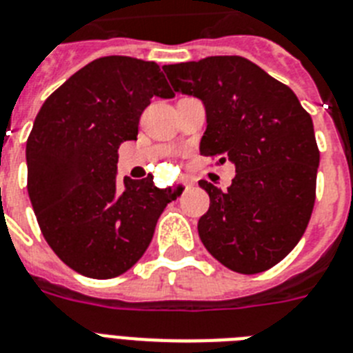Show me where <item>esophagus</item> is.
<instances>
[{
	"instance_id": "esophagus-1",
	"label": "esophagus",
	"mask_w": 353,
	"mask_h": 353,
	"mask_svg": "<svg viewBox=\"0 0 353 353\" xmlns=\"http://www.w3.org/2000/svg\"><path fill=\"white\" fill-rule=\"evenodd\" d=\"M183 185H185V188L188 190V188H192V186H194V183H192L190 179H183Z\"/></svg>"
}]
</instances>
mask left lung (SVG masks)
I'll use <instances>...</instances> for the list:
<instances>
[{"mask_svg":"<svg viewBox=\"0 0 353 353\" xmlns=\"http://www.w3.org/2000/svg\"><path fill=\"white\" fill-rule=\"evenodd\" d=\"M174 90L206 108L203 156L232 161L228 190L201 179L210 208L197 230L222 265L256 274L300 242L316 201L319 149L312 118L289 85L239 55L163 66Z\"/></svg>","mask_w":353,"mask_h":353,"instance_id":"obj_1","label":"left lung"}]
</instances>
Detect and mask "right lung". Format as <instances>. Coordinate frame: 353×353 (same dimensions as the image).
<instances>
[{
	"label": "right lung",
	"mask_w": 353,
	"mask_h": 353,
	"mask_svg": "<svg viewBox=\"0 0 353 353\" xmlns=\"http://www.w3.org/2000/svg\"><path fill=\"white\" fill-rule=\"evenodd\" d=\"M152 97H174L156 62L109 55L71 75L35 117L28 195L44 241L84 276L108 280L131 269L179 195L158 188L152 176L117 179L118 149L136 140Z\"/></svg>",
	"instance_id": "obj_1"
}]
</instances>
